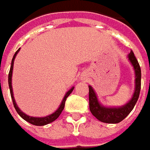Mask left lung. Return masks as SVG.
Instances as JSON below:
<instances>
[{"label": "left lung", "instance_id": "left-lung-1", "mask_svg": "<svg viewBox=\"0 0 150 150\" xmlns=\"http://www.w3.org/2000/svg\"><path fill=\"white\" fill-rule=\"evenodd\" d=\"M127 59L133 65L135 75V86L132 98L127 103L121 107H106L98 101L96 93L92 86H89V107L90 111L99 121L106 123H118L122 121L134 109L139 96L141 89V69L134 52L127 54Z\"/></svg>", "mask_w": 150, "mask_h": 150}]
</instances>
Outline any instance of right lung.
<instances>
[{"label":"right lung","instance_id":"obj_1","mask_svg":"<svg viewBox=\"0 0 150 150\" xmlns=\"http://www.w3.org/2000/svg\"><path fill=\"white\" fill-rule=\"evenodd\" d=\"M20 49H18L15 53V54L12 58V60H11V69L10 71H9V75H8V84H9V88H10V92H11V99H12V102H13V105H14V108L16 109V112L19 114V116L23 118L25 121L28 122L31 124H33V125H36V126H43V125H46V124H49L50 122L55 121L59 117V115L61 114L62 111L64 110V103H65V101H66V98L68 97L70 95V93L73 91L74 90V86L71 87L68 91L65 93L64 98H63L62 101L59 105V108L56 110L54 112H53L50 115H48L46 117H31V116H28L27 114H25L23 112V111L20 110V108H18V106L16 105V101H15V98L13 96V91H12V86H11V77H12V70H13V64H14V60H15V58H16V54H18Z\"/></svg>","mask_w":150,"mask_h":150}]
</instances>
